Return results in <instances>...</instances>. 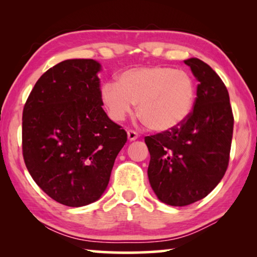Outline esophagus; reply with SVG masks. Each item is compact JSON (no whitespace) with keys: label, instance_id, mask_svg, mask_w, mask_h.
I'll return each instance as SVG.
<instances>
[{"label":"esophagus","instance_id":"1","mask_svg":"<svg viewBox=\"0 0 257 257\" xmlns=\"http://www.w3.org/2000/svg\"><path fill=\"white\" fill-rule=\"evenodd\" d=\"M127 134H128V138H129V141H136V139L139 137L138 133H137V132H135V130H132V129L128 130Z\"/></svg>","mask_w":257,"mask_h":257}]
</instances>
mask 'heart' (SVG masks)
Segmentation results:
<instances>
[{"instance_id": "heart-1", "label": "heart", "mask_w": 257, "mask_h": 257, "mask_svg": "<svg viewBox=\"0 0 257 257\" xmlns=\"http://www.w3.org/2000/svg\"><path fill=\"white\" fill-rule=\"evenodd\" d=\"M196 98L193 77L164 66L132 68L106 81L101 99L113 121H122L138 103V115L155 132H170L188 119Z\"/></svg>"}]
</instances>
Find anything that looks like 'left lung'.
I'll use <instances>...</instances> for the list:
<instances>
[{"label": "left lung", "mask_w": 257, "mask_h": 257, "mask_svg": "<svg viewBox=\"0 0 257 257\" xmlns=\"http://www.w3.org/2000/svg\"><path fill=\"white\" fill-rule=\"evenodd\" d=\"M198 80L194 108L179 127L145 137L149 180L161 202L185 206L206 197L228 169L233 114L223 81L202 60H185Z\"/></svg>", "instance_id": "1"}]
</instances>
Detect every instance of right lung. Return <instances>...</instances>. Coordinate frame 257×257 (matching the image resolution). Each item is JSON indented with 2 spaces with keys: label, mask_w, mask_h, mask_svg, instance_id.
<instances>
[{
  "label": "right lung",
  "mask_w": 257,
  "mask_h": 257,
  "mask_svg": "<svg viewBox=\"0 0 257 257\" xmlns=\"http://www.w3.org/2000/svg\"><path fill=\"white\" fill-rule=\"evenodd\" d=\"M92 59L66 60L43 73L23 112V155L34 181L63 205L102 196L127 133L102 108Z\"/></svg>",
  "instance_id": "1"
}]
</instances>
